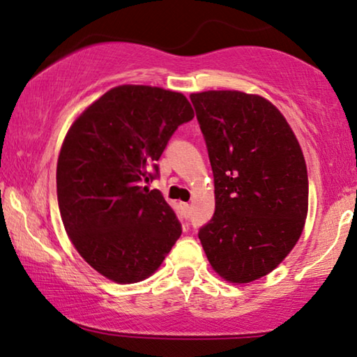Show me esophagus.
Returning a JSON list of instances; mask_svg holds the SVG:
<instances>
[{
    "mask_svg": "<svg viewBox=\"0 0 357 357\" xmlns=\"http://www.w3.org/2000/svg\"><path fill=\"white\" fill-rule=\"evenodd\" d=\"M181 209H183L184 218H188V216H189V211H190V205H189V203H181Z\"/></svg>",
    "mask_w": 357,
    "mask_h": 357,
    "instance_id": "esophagus-1",
    "label": "esophagus"
}]
</instances>
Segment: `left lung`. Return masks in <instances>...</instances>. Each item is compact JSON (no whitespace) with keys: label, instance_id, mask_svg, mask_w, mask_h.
<instances>
[{"label":"left lung","instance_id":"1","mask_svg":"<svg viewBox=\"0 0 357 357\" xmlns=\"http://www.w3.org/2000/svg\"><path fill=\"white\" fill-rule=\"evenodd\" d=\"M190 100L216 200L199 238L220 278L246 284L273 271L301 238L308 214L307 163L291 126L267 98L208 90Z\"/></svg>","mask_w":357,"mask_h":357}]
</instances>
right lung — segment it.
Wrapping results in <instances>:
<instances>
[{
	"instance_id": "right-lung-1",
	"label": "right lung",
	"mask_w": 357,
	"mask_h": 357,
	"mask_svg": "<svg viewBox=\"0 0 357 357\" xmlns=\"http://www.w3.org/2000/svg\"><path fill=\"white\" fill-rule=\"evenodd\" d=\"M194 119L183 93L123 84L71 123L56 162L68 238L105 278L132 284L155 273L181 236L176 214L148 183L168 139Z\"/></svg>"
}]
</instances>
